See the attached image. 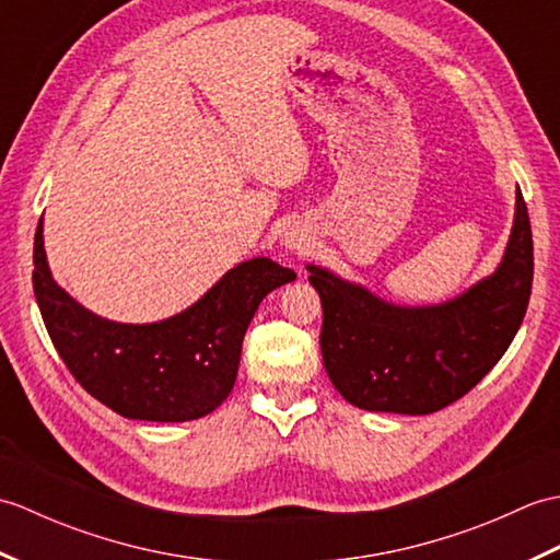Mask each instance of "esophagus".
<instances>
[{
	"label": "esophagus",
	"instance_id": "34e87169",
	"mask_svg": "<svg viewBox=\"0 0 560 560\" xmlns=\"http://www.w3.org/2000/svg\"><path fill=\"white\" fill-rule=\"evenodd\" d=\"M283 245H287L289 249H293V253L307 255V253H311V247H313V241H311V235H307L305 231L291 229L287 235H283Z\"/></svg>",
	"mask_w": 560,
	"mask_h": 560
}]
</instances>
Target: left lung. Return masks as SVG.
I'll return each mask as SVG.
<instances>
[{"label":"left lung","mask_w":560,"mask_h":560,"mask_svg":"<svg viewBox=\"0 0 560 560\" xmlns=\"http://www.w3.org/2000/svg\"><path fill=\"white\" fill-rule=\"evenodd\" d=\"M307 271L323 301L325 371L339 395L365 411L433 413L481 383L525 319L534 277L527 205L517 187L501 265L447 303L404 307L323 267Z\"/></svg>","instance_id":"8db88e82"}]
</instances>
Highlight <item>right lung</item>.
<instances>
[{
	"label": "right lung",
	"instance_id": "add662e5",
	"mask_svg": "<svg viewBox=\"0 0 560 560\" xmlns=\"http://www.w3.org/2000/svg\"><path fill=\"white\" fill-rule=\"evenodd\" d=\"M33 291L47 335L77 383L125 419L180 423L211 413L231 395L243 337L261 299L295 271L255 257L225 271L187 311L151 325L93 315L55 283L33 245Z\"/></svg>",
	"mask_w": 560,
	"mask_h": 560
}]
</instances>
